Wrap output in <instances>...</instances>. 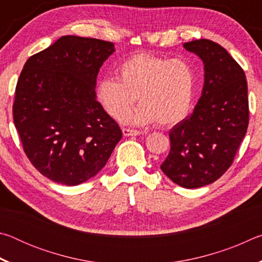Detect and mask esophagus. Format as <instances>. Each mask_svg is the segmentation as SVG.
<instances>
[{
  "instance_id": "esophagus-1",
  "label": "esophagus",
  "mask_w": 262,
  "mask_h": 262,
  "mask_svg": "<svg viewBox=\"0 0 262 262\" xmlns=\"http://www.w3.org/2000/svg\"><path fill=\"white\" fill-rule=\"evenodd\" d=\"M122 134L123 136H137L141 135L142 133L135 129H130V128H122Z\"/></svg>"
}]
</instances>
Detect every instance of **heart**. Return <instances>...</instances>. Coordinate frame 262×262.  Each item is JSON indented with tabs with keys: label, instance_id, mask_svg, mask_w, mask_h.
Instances as JSON below:
<instances>
[{
	"label": "heart",
	"instance_id": "1",
	"mask_svg": "<svg viewBox=\"0 0 262 262\" xmlns=\"http://www.w3.org/2000/svg\"><path fill=\"white\" fill-rule=\"evenodd\" d=\"M117 77H101L96 96L111 118L122 120L133 104L140 106L128 120L136 125L172 126L186 118L192 107L195 75L189 63L140 53L122 61Z\"/></svg>",
	"mask_w": 262,
	"mask_h": 262
}]
</instances>
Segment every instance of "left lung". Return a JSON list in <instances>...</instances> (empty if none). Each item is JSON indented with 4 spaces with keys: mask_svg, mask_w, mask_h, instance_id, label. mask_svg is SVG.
<instances>
[{
    "mask_svg": "<svg viewBox=\"0 0 262 262\" xmlns=\"http://www.w3.org/2000/svg\"><path fill=\"white\" fill-rule=\"evenodd\" d=\"M205 64L202 95L193 113L170 130L171 150L161 165L173 183L199 188L231 166L248 126L247 82L225 48L208 39L184 43Z\"/></svg>",
    "mask_w": 262,
    "mask_h": 262,
    "instance_id": "8db88e82",
    "label": "left lung"
}]
</instances>
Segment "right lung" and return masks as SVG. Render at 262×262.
Here are the masks:
<instances>
[{"label": "right lung", "instance_id": "1", "mask_svg": "<svg viewBox=\"0 0 262 262\" xmlns=\"http://www.w3.org/2000/svg\"><path fill=\"white\" fill-rule=\"evenodd\" d=\"M114 43L64 35L30 57L16 86L14 122L32 165L76 186L103 168L122 132L97 101V75Z\"/></svg>", "mask_w": 262, "mask_h": 262}]
</instances>
